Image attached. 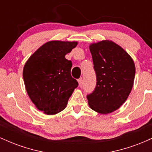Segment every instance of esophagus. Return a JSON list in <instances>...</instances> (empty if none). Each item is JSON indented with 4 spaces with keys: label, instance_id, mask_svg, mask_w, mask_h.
Wrapping results in <instances>:
<instances>
[{
    "label": "esophagus",
    "instance_id": "obj_1",
    "mask_svg": "<svg viewBox=\"0 0 152 152\" xmlns=\"http://www.w3.org/2000/svg\"><path fill=\"white\" fill-rule=\"evenodd\" d=\"M78 86H81V84H82V78L81 77L80 78H78Z\"/></svg>",
    "mask_w": 152,
    "mask_h": 152
}]
</instances>
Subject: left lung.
<instances>
[{"label": "left lung", "instance_id": "obj_1", "mask_svg": "<svg viewBox=\"0 0 152 152\" xmlns=\"http://www.w3.org/2000/svg\"><path fill=\"white\" fill-rule=\"evenodd\" d=\"M96 84L86 96L91 109L106 114L116 111L128 98L134 84L135 65L121 46L102 41L89 46Z\"/></svg>", "mask_w": 152, "mask_h": 152}]
</instances>
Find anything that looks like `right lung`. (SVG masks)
Listing matches in <instances>:
<instances>
[{
    "instance_id": "right-lung-1",
    "label": "right lung",
    "mask_w": 152,
    "mask_h": 152,
    "mask_svg": "<svg viewBox=\"0 0 152 152\" xmlns=\"http://www.w3.org/2000/svg\"><path fill=\"white\" fill-rule=\"evenodd\" d=\"M77 42L53 41L40 47L26 63L24 83L36 108L48 115L58 114L66 108L78 83L71 75V61L65 56Z\"/></svg>"
}]
</instances>
